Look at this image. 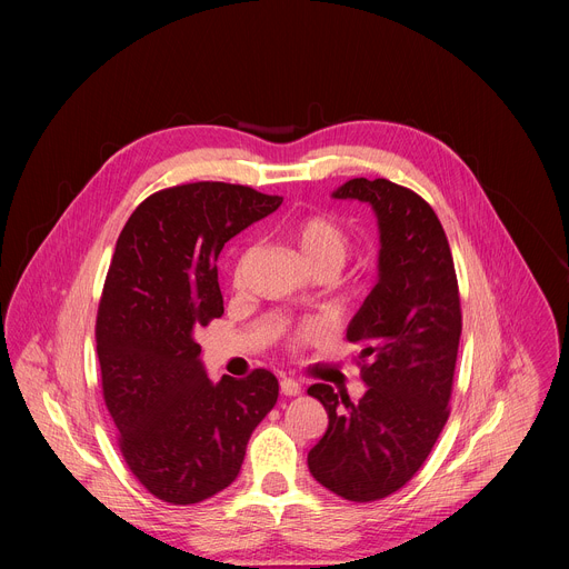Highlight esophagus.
<instances>
[{"mask_svg":"<svg viewBox=\"0 0 569 569\" xmlns=\"http://www.w3.org/2000/svg\"><path fill=\"white\" fill-rule=\"evenodd\" d=\"M281 393L283 396H299L301 385L295 378H281Z\"/></svg>","mask_w":569,"mask_h":569,"instance_id":"34e87169","label":"esophagus"}]
</instances>
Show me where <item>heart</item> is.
Instances as JSON below:
<instances>
[{
    "mask_svg": "<svg viewBox=\"0 0 569 569\" xmlns=\"http://www.w3.org/2000/svg\"><path fill=\"white\" fill-rule=\"evenodd\" d=\"M292 240L308 272L331 270L333 274H338L351 248L347 229L331 216H308L299 220L292 231ZM312 333L315 329L306 327L299 331L297 338L308 340Z\"/></svg>",
    "mask_w": 569,
    "mask_h": 569,
    "instance_id": "heart-1",
    "label": "heart"
}]
</instances>
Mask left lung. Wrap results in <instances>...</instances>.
I'll list each match as a JSON object with an SVG mask.
<instances>
[{
  "label": "left lung",
  "instance_id": "8db88e82",
  "mask_svg": "<svg viewBox=\"0 0 569 569\" xmlns=\"http://www.w3.org/2000/svg\"><path fill=\"white\" fill-rule=\"evenodd\" d=\"M338 200L371 204L378 233V281L347 329L362 347L365 396L317 382L308 393L329 428L308 452L312 477L351 502L396 493L428 459L446 421L461 308L446 231L432 207L389 180L353 178Z\"/></svg>",
  "mask_w": 569,
  "mask_h": 569
}]
</instances>
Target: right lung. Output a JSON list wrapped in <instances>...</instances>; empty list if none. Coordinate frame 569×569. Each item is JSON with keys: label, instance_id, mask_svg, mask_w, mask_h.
Segmentation results:
<instances>
[{"label": "right lung", "instance_id": "right-lung-1", "mask_svg": "<svg viewBox=\"0 0 569 569\" xmlns=\"http://www.w3.org/2000/svg\"><path fill=\"white\" fill-rule=\"evenodd\" d=\"M281 202L238 184H182L146 198L117 240L97 319L103 398L128 468L164 502L227 489L279 398L268 369L211 382L193 331L224 312V242Z\"/></svg>", "mask_w": 569, "mask_h": 569}]
</instances>
